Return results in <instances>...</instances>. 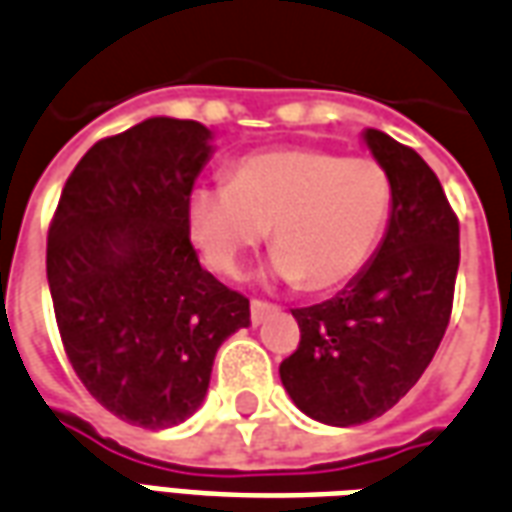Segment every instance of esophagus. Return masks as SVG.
Instances as JSON below:
<instances>
[{"instance_id":"1","label":"esophagus","mask_w":512,"mask_h":512,"mask_svg":"<svg viewBox=\"0 0 512 512\" xmlns=\"http://www.w3.org/2000/svg\"><path fill=\"white\" fill-rule=\"evenodd\" d=\"M274 310V305H268V302H263V299H252V305H249V318H252V324H263L266 321V316Z\"/></svg>"}]
</instances>
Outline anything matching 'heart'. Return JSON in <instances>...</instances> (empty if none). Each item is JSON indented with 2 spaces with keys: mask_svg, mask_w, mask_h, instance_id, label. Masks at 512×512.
Instances as JSON below:
<instances>
[{
  "mask_svg": "<svg viewBox=\"0 0 512 512\" xmlns=\"http://www.w3.org/2000/svg\"><path fill=\"white\" fill-rule=\"evenodd\" d=\"M391 207V177L374 157L293 146L241 157L227 185L196 188L188 230L207 263L227 277L271 230L274 274L332 291L368 266Z\"/></svg>",
  "mask_w": 512,
  "mask_h": 512,
  "instance_id": "obj_1",
  "label": "heart"
}]
</instances>
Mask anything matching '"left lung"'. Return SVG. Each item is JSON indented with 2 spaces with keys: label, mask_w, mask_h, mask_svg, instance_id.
<instances>
[{
  "label": "left lung",
  "mask_w": 512,
  "mask_h": 512,
  "mask_svg": "<svg viewBox=\"0 0 512 512\" xmlns=\"http://www.w3.org/2000/svg\"><path fill=\"white\" fill-rule=\"evenodd\" d=\"M393 185L388 232L338 296L296 307L299 346L280 363L293 405L332 427L382 416L438 352L452 316L460 227L435 171L410 146L363 132Z\"/></svg>",
  "instance_id": "1"
}]
</instances>
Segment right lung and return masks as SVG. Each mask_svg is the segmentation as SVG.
Here are the masks:
<instances>
[{
  "label": "right lung",
  "instance_id": "1",
  "mask_svg": "<svg viewBox=\"0 0 512 512\" xmlns=\"http://www.w3.org/2000/svg\"><path fill=\"white\" fill-rule=\"evenodd\" d=\"M210 130L146 119L94 144L63 185L46 238L60 341L113 416L166 430L194 416L219 346L249 327V299L199 266L191 191Z\"/></svg>",
  "mask_w": 512,
  "mask_h": 512
}]
</instances>
